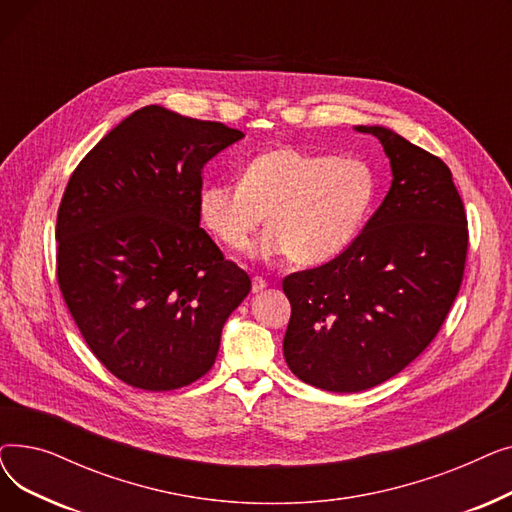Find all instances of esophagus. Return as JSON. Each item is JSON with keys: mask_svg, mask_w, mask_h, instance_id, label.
Masks as SVG:
<instances>
[{"mask_svg": "<svg viewBox=\"0 0 512 512\" xmlns=\"http://www.w3.org/2000/svg\"><path fill=\"white\" fill-rule=\"evenodd\" d=\"M267 288V282L261 278V276H255L253 278V292L257 294V292H263Z\"/></svg>", "mask_w": 512, "mask_h": 512, "instance_id": "34e87169", "label": "esophagus"}]
</instances>
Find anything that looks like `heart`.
Returning a JSON list of instances; mask_svg holds the SVG:
<instances>
[{"instance_id": "1", "label": "heart", "mask_w": 512, "mask_h": 512, "mask_svg": "<svg viewBox=\"0 0 512 512\" xmlns=\"http://www.w3.org/2000/svg\"><path fill=\"white\" fill-rule=\"evenodd\" d=\"M375 176L361 159H338L297 147L255 155L238 184H209L199 211L230 251H247L263 218L259 253L317 265L340 255L363 230L375 201Z\"/></svg>"}]
</instances>
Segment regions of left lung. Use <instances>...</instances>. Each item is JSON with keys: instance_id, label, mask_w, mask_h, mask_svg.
I'll return each instance as SVG.
<instances>
[{"instance_id": "8db88e82", "label": "left lung", "mask_w": 512, "mask_h": 512, "mask_svg": "<svg viewBox=\"0 0 512 512\" xmlns=\"http://www.w3.org/2000/svg\"><path fill=\"white\" fill-rule=\"evenodd\" d=\"M392 186L363 232L332 261L282 280L292 313L284 359L328 392L378 386L432 342L459 294L467 213L444 161L384 126Z\"/></svg>"}]
</instances>
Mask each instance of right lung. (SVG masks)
<instances>
[{
	"label": "right lung",
	"mask_w": 512,
	"mask_h": 512,
	"mask_svg": "<svg viewBox=\"0 0 512 512\" xmlns=\"http://www.w3.org/2000/svg\"><path fill=\"white\" fill-rule=\"evenodd\" d=\"M245 134L147 105L83 157L58 209L56 274L101 365L166 392L218 357L228 315L251 292L245 270L199 226L203 166Z\"/></svg>",
	"instance_id": "1"
}]
</instances>
